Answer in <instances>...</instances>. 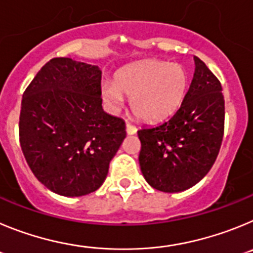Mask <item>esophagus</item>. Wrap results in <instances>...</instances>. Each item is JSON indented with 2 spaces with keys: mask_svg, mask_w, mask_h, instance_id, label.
I'll list each match as a JSON object with an SVG mask.
<instances>
[{
  "mask_svg": "<svg viewBox=\"0 0 253 253\" xmlns=\"http://www.w3.org/2000/svg\"><path fill=\"white\" fill-rule=\"evenodd\" d=\"M126 132L128 133V135H135L136 132H137V128H136V126H133V125L128 124L127 122L126 124Z\"/></svg>",
  "mask_w": 253,
  "mask_h": 253,
  "instance_id": "obj_1",
  "label": "esophagus"
}]
</instances>
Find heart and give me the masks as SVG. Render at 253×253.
I'll return each instance as SVG.
<instances>
[{"instance_id":"1","label":"heart","mask_w":253,"mask_h":253,"mask_svg":"<svg viewBox=\"0 0 253 253\" xmlns=\"http://www.w3.org/2000/svg\"><path fill=\"white\" fill-rule=\"evenodd\" d=\"M188 88V74L183 65L164 60H145L122 68L113 82L102 84L101 95L111 111L129 98L132 113L143 121L169 117L180 107Z\"/></svg>"}]
</instances>
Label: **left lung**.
I'll return each mask as SVG.
<instances>
[{"label":"left lung","instance_id":"1","mask_svg":"<svg viewBox=\"0 0 253 253\" xmlns=\"http://www.w3.org/2000/svg\"><path fill=\"white\" fill-rule=\"evenodd\" d=\"M195 72L180 108L163 124L138 129L141 171L165 193L183 192L211 170L224 133L222 85L204 61L194 56Z\"/></svg>","mask_w":253,"mask_h":253}]
</instances>
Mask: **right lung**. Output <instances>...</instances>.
I'll list each match as a JSON object with an SVG mask.
<instances>
[{"label":"right lung","mask_w":253,"mask_h":253,"mask_svg":"<svg viewBox=\"0 0 253 253\" xmlns=\"http://www.w3.org/2000/svg\"><path fill=\"white\" fill-rule=\"evenodd\" d=\"M101 77L95 65L54 58L22 94V152L38 180L56 194L95 192L126 137L124 120L102 110Z\"/></svg>","instance_id":"1"}]
</instances>
